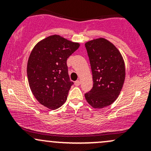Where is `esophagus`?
Segmentation results:
<instances>
[{"mask_svg":"<svg viewBox=\"0 0 151 151\" xmlns=\"http://www.w3.org/2000/svg\"><path fill=\"white\" fill-rule=\"evenodd\" d=\"M80 84H81V81H79V80H77V81H75V82H74V84H75L76 86L80 85Z\"/></svg>","mask_w":151,"mask_h":151,"instance_id":"1","label":"esophagus"}]
</instances>
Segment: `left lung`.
Returning <instances> with one entry per match:
<instances>
[{"label": "left lung", "mask_w": 151, "mask_h": 151, "mask_svg": "<svg viewBox=\"0 0 151 151\" xmlns=\"http://www.w3.org/2000/svg\"><path fill=\"white\" fill-rule=\"evenodd\" d=\"M93 77V87L85 98L93 108L102 109L114 103L125 80V64L119 50L104 38L85 43Z\"/></svg>", "instance_id": "8db88e82"}]
</instances>
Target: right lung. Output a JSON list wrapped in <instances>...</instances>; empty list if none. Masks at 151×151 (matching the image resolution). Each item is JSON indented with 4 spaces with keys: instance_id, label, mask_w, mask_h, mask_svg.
Masks as SVG:
<instances>
[{
    "instance_id": "1",
    "label": "right lung",
    "mask_w": 151,
    "mask_h": 151,
    "mask_svg": "<svg viewBox=\"0 0 151 151\" xmlns=\"http://www.w3.org/2000/svg\"><path fill=\"white\" fill-rule=\"evenodd\" d=\"M79 47L61 36L45 38L34 47L27 66V79L32 94L51 110L60 108L67 99L71 86L67 58Z\"/></svg>"
}]
</instances>
